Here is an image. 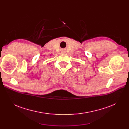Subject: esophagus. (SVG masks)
Segmentation results:
<instances>
[{"label": "esophagus", "mask_w": 129, "mask_h": 129, "mask_svg": "<svg viewBox=\"0 0 129 129\" xmlns=\"http://www.w3.org/2000/svg\"><path fill=\"white\" fill-rule=\"evenodd\" d=\"M65 52H66V50L64 49H62V53H65Z\"/></svg>", "instance_id": "esophagus-1"}]
</instances>
